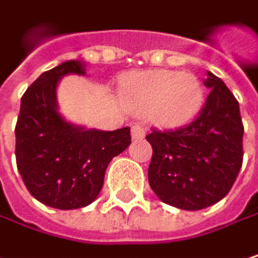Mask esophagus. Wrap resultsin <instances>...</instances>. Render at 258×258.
<instances>
[{
  "label": "esophagus",
  "instance_id": "34e87169",
  "mask_svg": "<svg viewBox=\"0 0 258 258\" xmlns=\"http://www.w3.org/2000/svg\"><path fill=\"white\" fill-rule=\"evenodd\" d=\"M132 138H133V141H141V139H144L145 138V130L141 126V125H135L133 128H132Z\"/></svg>",
  "mask_w": 258,
  "mask_h": 258
}]
</instances>
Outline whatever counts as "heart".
Masks as SVG:
<instances>
[{
	"label": "heart",
	"instance_id": "heart-1",
	"mask_svg": "<svg viewBox=\"0 0 258 258\" xmlns=\"http://www.w3.org/2000/svg\"><path fill=\"white\" fill-rule=\"evenodd\" d=\"M130 104L151 110V120L160 128H178L190 122L203 108L204 89L192 74L148 71L138 75L125 92Z\"/></svg>",
	"mask_w": 258,
	"mask_h": 258
}]
</instances>
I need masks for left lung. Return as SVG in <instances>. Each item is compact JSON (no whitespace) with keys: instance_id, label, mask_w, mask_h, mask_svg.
I'll use <instances>...</instances> for the list:
<instances>
[{"instance_id":"8db88e82","label":"left lung","mask_w":258,"mask_h":258,"mask_svg":"<svg viewBox=\"0 0 258 258\" xmlns=\"http://www.w3.org/2000/svg\"><path fill=\"white\" fill-rule=\"evenodd\" d=\"M210 89L200 116L175 132L153 130L148 180L154 194L172 207L201 210L233 187L243 160L239 102L225 83L207 71Z\"/></svg>"}]
</instances>
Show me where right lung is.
I'll return each instance as SVG.
<instances>
[{
    "instance_id": "right-lung-1",
    "label": "right lung",
    "mask_w": 258,
    "mask_h": 258,
    "mask_svg": "<svg viewBox=\"0 0 258 258\" xmlns=\"http://www.w3.org/2000/svg\"><path fill=\"white\" fill-rule=\"evenodd\" d=\"M69 74L86 75V64L68 60L43 72L21 98L15 128L16 165L28 192L58 210L92 204L108 163L132 144L130 126L102 132L66 120L57 86Z\"/></svg>"
}]
</instances>
